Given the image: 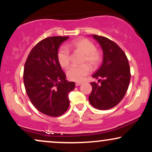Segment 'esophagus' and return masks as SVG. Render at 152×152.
Listing matches in <instances>:
<instances>
[{
    "label": "esophagus",
    "instance_id": "esophagus-1",
    "mask_svg": "<svg viewBox=\"0 0 152 152\" xmlns=\"http://www.w3.org/2000/svg\"><path fill=\"white\" fill-rule=\"evenodd\" d=\"M81 83H82L81 82H76V86H80V85H81Z\"/></svg>",
    "mask_w": 152,
    "mask_h": 152
}]
</instances>
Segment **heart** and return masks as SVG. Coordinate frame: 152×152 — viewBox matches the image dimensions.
Returning <instances> with one entry per match:
<instances>
[{"instance_id": "b5f03b06", "label": "heart", "mask_w": 152, "mask_h": 152, "mask_svg": "<svg viewBox=\"0 0 152 152\" xmlns=\"http://www.w3.org/2000/svg\"><path fill=\"white\" fill-rule=\"evenodd\" d=\"M69 46L84 55L83 64H87L91 69H96L102 61L100 52L96 49L94 43L87 38H81L74 40ZM58 61L64 69H66L70 64V52L65 46L59 48L57 53ZM88 65V66H89ZM86 64L81 66H72L66 72L67 77L71 81H81L90 71V68Z\"/></svg>"}]
</instances>
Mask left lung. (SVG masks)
<instances>
[{
    "instance_id": "8db88e82",
    "label": "left lung",
    "mask_w": 152,
    "mask_h": 152,
    "mask_svg": "<svg viewBox=\"0 0 152 152\" xmlns=\"http://www.w3.org/2000/svg\"><path fill=\"white\" fill-rule=\"evenodd\" d=\"M102 47V66L92 77L99 83L92 82V91L88 96L92 106L107 110L116 106L126 94L130 82V67L126 54L116 43L109 38L92 35Z\"/></svg>"
}]
</instances>
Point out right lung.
Instances as JSON below:
<instances>
[{
    "label": "right lung",
    "instance_id": "right-lung-1",
    "mask_svg": "<svg viewBox=\"0 0 152 152\" xmlns=\"http://www.w3.org/2000/svg\"><path fill=\"white\" fill-rule=\"evenodd\" d=\"M69 37L45 38L34 47L24 66L23 82L26 93L35 107L49 116H58L69 106V94L74 82L66 80L58 61V48Z\"/></svg>",
    "mask_w": 152,
    "mask_h": 152
}]
</instances>
